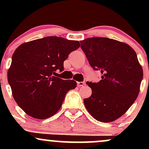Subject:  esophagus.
Here are the masks:
<instances>
[{
  "label": "esophagus",
  "mask_w": 149,
  "mask_h": 149,
  "mask_svg": "<svg viewBox=\"0 0 149 149\" xmlns=\"http://www.w3.org/2000/svg\"><path fill=\"white\" fill-rule=\"evenodd\" d=\"M85 84V83L84 81H81V82H77V85H78V87H80V86H83V85H84Z\"/></svg>",
  "instance_id": "1"
}]
</instances>
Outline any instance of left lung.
Masks as SVG:
<instances>
[{
	"label": "left lung",
	"instance_id": "obj_1",
	"mask_svg": "<svg viewBox=\"0 0 149 149\" xmlns=\"http://www.w3.org/2000/svg\"><path fill=\"white\" fill-rule=\"evenodd\" d=\"M80 47L102 80L88 83L92 95L84 99L94 118L109 123L119 118L132 105L139 92L143 70L136 52L127 44L108 38L93 37L80 41Z\"/></svg>",
	"mask_w": 149,
	"mask_h": 149
}]
</instances>
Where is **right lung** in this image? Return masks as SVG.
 <instances>
[{"label":"right lung","mask_w":149,"mask_h":149,"mask_svg":"<svg viewBox=\"0 0 149 149\" xmlns=\"http://www.w3.org/2000/svg\"><path fill=\"white\" fill-rule=\"evenodd\" d=\"M80 47L77 40L47 36L24 42L15 49L8 72L13 98L26 113L42 120L60 109L66 93L76 82L57 76L64 61Z\"/></svg>","instance_id":"right-lung-1"}]
</instances>
